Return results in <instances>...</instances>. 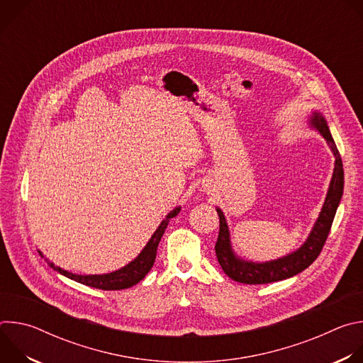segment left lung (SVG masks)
<instances>
[{
  "label": "left lung",
  "mask_w": 363,
  "mask_h": 363,
  "mask_svg": "<svg viewBox=\"0 0 363 363\" xmlns=\"http://www.w3.org/2000/svg\"><path fill=\"white\" fill-rule=\"evenodd\" d=\"M312 125L328 140L336 158L332 182L328 191L325 205L320 211V216L312 233H310L307 241L297 251L283 258H279V260L260 264V263L242 262L234 255L230 245V233L225 223V217L221 213V210H217L220 216V234L216 242V254L223 272L234 281H238L242 284H266V283H273V281L293 277L312 264L323 250V245L330 233L333 218L343 194V165L340 160V153L330 135V130L328 128L325 118L320 113H315L312 118Z\"/></svg>",
  "instance_id": "left-lung-1"
}]
</instances>
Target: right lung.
Wrapping results in <instances>:
<instances>
[{
	"label": "right lung",
	"instance_id": "add662e5",
	"mask_svg": "<svg viewBox=\"0 0 363 363\" xmlns=\"http://www.w3.org/2000/svg\"><path fill=\"white\" fill-rule=\"evenodd\" d=\"M181 211V208H175L174 211H171L168 214V217L161 223V225L158 227V230L153 233L152 238L149 240V242L146 244V247L142 250V252L135 258V260L128 264L126 267L109 273V274H101V276H77L73 273H69L66 270H62L60 267H55L53 263H50V266L53 267L55 270H57L60 274L86 284L89 287H94V289H100V290H123V289H129L135 284H138L152 269L155 258H157V248L158 244L169 224V220L174 218L175 216H178V213Z\"/></svg>",
	"mask_w": 363,
	"mask_h": 363
}]
</instances>
